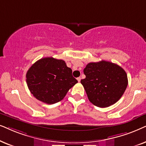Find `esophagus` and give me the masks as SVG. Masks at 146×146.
Segmentation results:
<instances>
[{
	"mask_svg": "<svg viewBox=\"0 0 146 146\" xmlns=\"http://www.w3.org/2000/svg\"><path fill=\"white\" fill-rule=\"evenodd\" d=\"M77 81H79V82H80V81H81V77H77Z\"/></svg>",
	"mask_w": 146,
	"mask_h": 146,
	"instance_id": "esophagus-1",
	"label": "esophagus"
}]
</instances>
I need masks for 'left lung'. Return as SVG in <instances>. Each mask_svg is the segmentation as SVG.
<instances>
[{"mask_svg": "<svg viewBox=\"0 0 146 146\" xmlns=\"http://www.w3.org/2000/svg\"><path fill=\"white\" fill-rule=\"evenodd\" d=\"M85 78L81 80L89 100L99 108L115 104L128 84L125 71L117 64L102 61L89 63L83 69Z\"/></svg>", "mask_w": 146, "mask_h": 146, "instance_id": "obj_1", "label": "left lung"}]
</instances>
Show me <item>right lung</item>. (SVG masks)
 <instances>
[{"label":"right lung","mask_w":146,"mask_h":146,"mask_svg":"<svg viewBox=\"0 0 146 146\" xmlns=\"http://www.w3.org/2000/svg\"><path fill=\"white\" fill-rule=\"evenodd\" d=\"M26 78L31 93L46 104L61 101L78 82L65 62L53 57H44L35 62L27 71Z\"/></svg>","instance_id":"1"}]
</instances>
